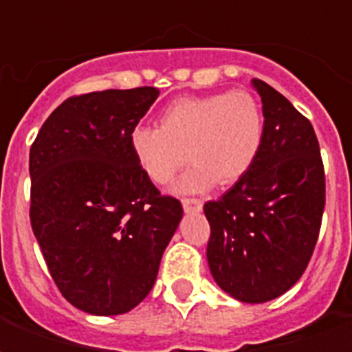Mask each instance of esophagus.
<instances>
[{"label":"esophagus","instance_id":"1","mask_svg":"<svg viewBox=\"0 0 352 352\" xmlns=\"http://www.w3.org/2000/svg\"><path fill=\"white\" fill-rule=\"evenodd\" d=\"M183 207L186 213H194V211H201L204 201L198 198H183Z\"/></svg>","mask_w":352,"mask_h":352}]
</instances>
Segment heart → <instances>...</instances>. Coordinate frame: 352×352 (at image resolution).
Masks as SVG:
<instances>
[{
	"mask_svg": "<svg viewBox=\"0 0 352 352\" xmlns=\"http://www.w3.org/2000/svg\"><path fill=\"white\" fill-rule=\"evenodd\" d=\"M265 118L251 92H217L179 98L162 111L160 126H138L130 148L139 169L154 184L169 183L186 156L190 168L179 192L206 190L243 179L262 151Z\"/></svg>",
	"mask_w": 352,
	"mask_h": 352,
	"instance_id": "1",
	"label": "heart"
}]
</instances>
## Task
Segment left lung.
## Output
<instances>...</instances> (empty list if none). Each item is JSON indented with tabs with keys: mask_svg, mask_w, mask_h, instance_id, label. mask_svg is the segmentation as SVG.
<instances>
[{
	"mask_svg": "<svg viewBox=\"0 0 352 352\" xmlns=\"http://www.w3.org/2000/svg\"><path fill=\"white\" fill-rule=\"evenodd\" d=\"M265 133L251 171L204 206L207 260L217 285L239 302L262 303L294 287L317 245L326 183L311 122L264 80Z\"/></svg>",
	"mask_w": 352,
	"mask_h": 352,
	"instance_id": "8db88e82",
	"label": "left lung"
}]
</instances>
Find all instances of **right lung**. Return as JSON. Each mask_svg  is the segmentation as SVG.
<instances>
[{
    "label": "right lung",
    "mask_w": 352,
    "mask_h": 352,
    "mask_svg": "<svg viewBox=\"0 0 352 352\" xmlns=\"http://www.w3.org/2000/svg\"><path fill=\"white\" fill-rule=\"evenodd\" d=\"M158 88L72 96L30 148V222L50 277L90 315H122L151 292L183 219L139 169L130 133Z\"/></svg>",
    "instance_id": "1"
}]
</instances>
